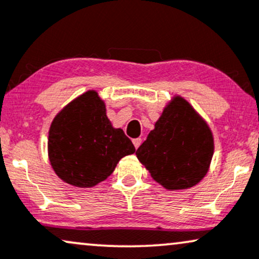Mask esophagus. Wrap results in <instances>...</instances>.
Here are the masks:
<instances>
[{
	"mask_svg": "<svg viewBox=\"0 0 259 259\" xmlns=\"http://www.w3.org/2000/svg\"><path fill=\"white\" fill-rule=\"evenodd\" d=\"M141 142H142V140L140 139V138L133 140V143H134V146H135L136 149H138V148L140 147V145H141Z\"/></svg>",
	"mask_w": 259,
	"mask_h": 259,
	"instance_id": "34e87169",
	"label": "esophagus"
}]
</instances>
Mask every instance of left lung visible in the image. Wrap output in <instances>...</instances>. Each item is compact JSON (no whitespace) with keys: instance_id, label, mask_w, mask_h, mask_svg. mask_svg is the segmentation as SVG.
Returning a JSON list of instances; mask_svg holds the SVG:
<instances>
[{"instance_id":"left-lung-1","label":"left lung","mask_w":259,"mask_h":259,"mask_svg":"<svg viewBox=\"0 0 259 259\" xmlns=\"http://www.w3.org/2000/svg\"><path fill=\"white\" fill-rule=\"evenodd\" d=\"M213 155V136L207 123L187 100L175 96L154 129L136 151L152 179L169 191L198 185Z\"/></svg>"}]
</instances>
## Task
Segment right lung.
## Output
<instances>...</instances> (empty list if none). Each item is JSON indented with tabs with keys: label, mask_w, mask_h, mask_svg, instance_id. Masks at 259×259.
<instances>
[{
	"label": "right lung",
	"mask_w": 259,
	"mask_h": 259,
	"mask_svg": "<svg viewBox=\"0 0 259 259\" xmlns=\"http://www.w3.org/2000/svg\"><path fill=\"white\" fill-rule=\"evenodd\" d=\"M134 152L123 130L112 126L105 102L95 90L65 106L51 124L49 160L55 174L71 186H96L113 172L121 158Z\"/></svg>",
	"instance_id": "right-lung-1"
}]
</instances>
